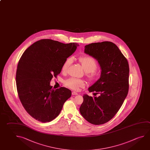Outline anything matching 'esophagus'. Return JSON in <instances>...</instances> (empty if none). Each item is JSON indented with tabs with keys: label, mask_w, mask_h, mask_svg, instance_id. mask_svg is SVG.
<instances>
[{
	"label": "esophagus",
	"mask_w": 150,
	"mask_h": 150,
	"mask_svg": "<svg viewBox=\"0 0 150 150\" xmlns=\"http://www.w3.org/2000/svg\"><path fill=\"white\" fill-rule=\"evenodd\" d=\"M72 95H78V93H76V92H72Z\"/></svg>",
	"instance_id": "34e87169"
}]
</instances>
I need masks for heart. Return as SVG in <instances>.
Returning <instances> with one entry per match:
<instances>
[{
	"mask_svg": "<svg viewBox=\"0 0 150 150\" xmlns=\"http://www.w3.org/2000/svg\"><path fill=\"white\" fill-rule=\"evenodd\" d=\"M79 62L85 72L87 73V76L89 79H94L98 75V71L96 69L98 66L97 62L94 57L89 56L81 57L79 59ZM72 62V58H68L64 62L62 67V71L64 73L67 71L69 67ZM64 84L71 89L78 91L80 88L85 86L84 81L76 78H70L64 81Z\"/></svg>",
	"mask_w": 150,
	"mask_h": 150,
	"instance_id": "b5f03b06",
	"label": "heart"
}]
</instances>
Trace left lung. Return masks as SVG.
I'll use <instances>...</instances> for the list:
<instances>
[{
    "label": "left lung",
    "instance_id": "left-lung-1",
    "mask_svg": "<svg viewBox=\"0 0 150 150\" xmlns=\"http://www.w3.org/2000/svg\"><path fill=\"white\" fill-rule=\"evenodd\" d=\"M84 52L97 59L102 71L100 79L88 88L98 96L84 95L79 111L90 123L100 125L115 115L127 95L129 63L118 47L110 42L86 45Z\"/></svg>",
    "mask_w": 150,
    "mask_h": 150
}]
</instances>
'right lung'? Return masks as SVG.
Wrapping results in <instances>:
<instances>
[{
  "instance_id": "add662e5",
  "label": "right lung",
  "mask_w": 150,
  "mask_h": 150,
  "mask_svg": "<svg viewBox=\"0 0 150 150\" xmlns=\"http://www.w3.org/2000/svg\"><path fill=\"white\" fill-rule=\"evenodd\" d=\"M78 46L41 40L29 46L20 58L16 75L17 93L25 110L37 121H53L71 96V90L64 87L55 90L50 81L61 73L64 62Z\"/></svg>"
}]
</instances>
